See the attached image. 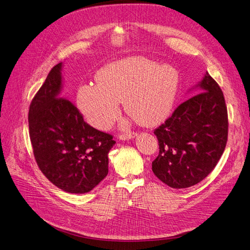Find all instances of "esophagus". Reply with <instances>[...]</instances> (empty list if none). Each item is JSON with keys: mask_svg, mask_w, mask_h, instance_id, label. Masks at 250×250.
<instances>
[{"mask_svg": "<svg viewBox=\"0 0 250 250\" xmlns=\"http://www.w3.org/2000/svg\"><path fill=\"white\" fill-rule=\"evenodd\" d=\"M136 136L135 132H127V133H120L119 138L122 139V141H125V139H131Z\"/></svg>", "mask_w": 250, "mask_h": 250, "instance_id": "esophagus-1", "label": "esophagus"}]
</instances>
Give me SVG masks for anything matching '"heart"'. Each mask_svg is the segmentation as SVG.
Returning a JSON list of instances; mask_svg holds the SVG:
<instances>
[{"label": "heart", "instance_id": "b5f03b06", "mask_svg": "<svg viewBox=\"0 0 250 250\" xmlns=\"http://www.w3.org/2000/svg\"><path fill=\"white\" fill-rule=\"evenodd\" d=\"M96 81L78 89L77 104L88 123L104 130L117 118L120 102H124L127 114L144 126L164 121L175 103L179 75L172 66L129 57L103 67Z\"/></svg>", "mask_w": 250, "mask_h": 250}]
</instances>
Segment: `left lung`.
<instances>
[{
	"label": "left lung",
	"mask_w": 250,
	"mask_h": 250,
	"mask_svg": "<svg viewBox=\"0 0 250 250\" xmlns=\"http://www.w3.org/2000/svg\"><path fill=\"white\" fill-rule=\"evenodd\" d=\"M199 86L201 92L179 104L154 130L159 154L152 170L173 188L203 181L216 166L228 141V111L221 87L208 73Z\"/></svg>",
	"instance_id": "obj_1"
}]
</instances>
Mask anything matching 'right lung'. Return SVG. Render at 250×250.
I'll list each match as a JSON object with an SVG mask.
<instances>
[{"instance_id":"right-lung-1","label":"right lung","mask_w":250,"mask_h":250,"mask_svg":"<svg viewBox=\"0 0 250 250\" xmlns=\"http://www.w3.org/2000/svg\"><path fill=\"white\" fill-rule=\"evenodd\" d=\"M62 65L52 67L29 105V138L37 165L49 181L67 193L84 194L107 175V155L116 142L61 97Z\"/></svg>"}]
</instances>
